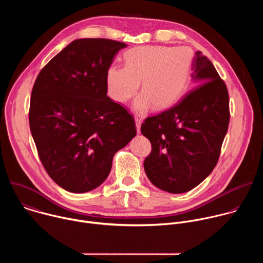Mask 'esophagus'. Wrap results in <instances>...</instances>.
Masks as SVG:
<instances>
[{
  "instance_id": "34e87169",
  "label": "esophagus",
  "mask_w": 263,
  "mask_h": 263,
  "mask_svg": "<svg viewBox=\"0 0 263 263\" xmlns=\"http://www.w3.org/2000/svg\"><path fill=\"white\" fill-rule=\"evenodd\" d=\"M141 119L138 118V117H135V125H136V130H137V133L139 134L140 133V126H141Z\"/></svg>"
}]
</instances>
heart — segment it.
I'll use <instances>...</instances> for the list:
<instances>
[{
  "label": "heart",
  "mask_w": 263,
  "mask_h": 263,
  "mask_svg": "<svg viewBox=\"0 0 263 263\" xmlns=\"http://www.w3.org/2000/svg\"><path fill=\"white\" fill-rule=\"evenodd\" d=\"M193 52L186 47L141 46L124 55L125 66L111 65L107 69L106 84L110 98L126 103L136 93L141 81V91L133 108L144 112L153 107L170 108L182 97L189 83Z\"/></svg>",
  "instance_id": "heart-1"
}]
</instances>
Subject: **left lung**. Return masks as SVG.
<instances>
[{
    "label": "left lung",
    "mask_w": 263,
    "mask_h": 263,
    "mask_svg": "<svg viewBox=\"0 0 263 263\" xmlns=\"http://www.w3.org/2000/svg\"><path fill=\"white\" fill-rule=\"evenodd\" d=\"M192 70L193 89L174 107L145 119L140 129L152 144L144 172L171 194L190 192L210 175L229 126L226 84L201 51Z\"/></svg>",
    "instance_id": "left-lung-1"
}]
</instances>
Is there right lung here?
<instances>
[{"instance_id":"1","label":"right lung","mask_w":263,"mask_h":263,"mask_svg":"<svg viewBox=\"0 0 263 263\" xmlns=\"http://www.w3.org/2000/svg\"><path fill=\"white\" fill-rule=\"evenodd\" d=\"M124 43L80 39L39 73L29 111L32 137L49 176L82 194L108 177L119 149L135 137L134 120L107 97L106 73Z\"/></svg>"}]
</instances>
